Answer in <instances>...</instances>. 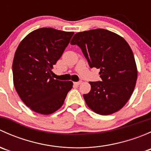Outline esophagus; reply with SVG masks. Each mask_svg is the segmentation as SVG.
I'll use <instances>...</instances> for the list:
<instances>
[{
  "mask_svg": "<svg viewBox=\"0 0 151 151\" xmlns=\"http://www.w3.org/2000/svg\"><path fill=\"white\" fill-rule=\"evenodd\" d=\"M82 83V81H79V82H76V83H74V84L75 85H79Z\"/></svg>",
  "mask_w": 151,
  "mask_h": 151,
  "instance_id": "esophagus-1",
  "label": "esophagus"
}]
</instances>
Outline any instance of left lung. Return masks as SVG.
I'll return each mask as SVG.
<instances>
[{"label":"left lung","instance_id":"8db88e82","mask_svg":"<svg viewBox=\"0 0 151 151\" xmlns=\"http://www.w3.org/2000/svg\"><path fill=\"white\" fill-rule=\"evenodd\" d=\"M71 45L81 48L91 68H99L102 81L89 82L83 97L94 112L111 115L124 106L136 85L137 68L133 52L117 33L102 28L76 33Z\"/></svg>","mask_w":151,"mask_h":151}]
</instances>
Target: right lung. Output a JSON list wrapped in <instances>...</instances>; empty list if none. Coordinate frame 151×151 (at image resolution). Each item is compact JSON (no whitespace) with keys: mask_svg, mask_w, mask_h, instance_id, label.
I'll return each instance as SVG.
<instances>
[{"mask_svg":"<svg viewBox=\"0 0 151 151\" xmlns=\"http://www.w3.org/2000/svg\"><path fill=\"white\" fill-rule=\"evenodd\" d=\"M74 32L42 28L30 32L19 43L12 64L14 88L31 110L50 115L60 109L71 81L55 80L53 65L60 59Z\"/></svg>","mask_w":151,"mask_h":151,"instance_id":"1","label":"right lung"}]
</instances>
